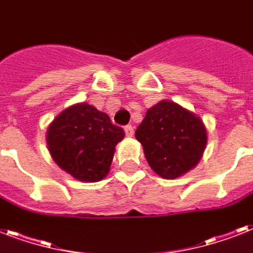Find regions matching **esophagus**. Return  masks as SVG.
<instances>
[{"mask_svg": "<svg viewBox=\"0 0 253 253\" xmlns=\"http://www.w3.org/2000/svg\"><path fill=\"white\" fill-rule=\"evenodd\" d=\"M125 132H126L127 138H132V136H134V127L126 126L125 127Z\"/></svg>", "mask_w": 253, "mask_h": 253, "instance_id": "34e87169", "label": "esophagus"}]
</instances>
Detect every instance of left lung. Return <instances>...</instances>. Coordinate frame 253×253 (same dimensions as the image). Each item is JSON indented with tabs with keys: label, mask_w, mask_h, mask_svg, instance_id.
Masks as SVG:
<instances>
[{
	"label": "left lung",
	"mask_w": 253,
	"mask_h": 253,
	"mask_svg": "<svg viewBox=\"0 0 253 253\" xmlns=\"http://www.w3.org/2000/svg\"><path fill=\"white\" fill-rule=\"evenodd\" d=\"M148 166L163 178H176L200 163L208 143L202 119L173 101L148 109L135 131Z\"/></svg>",
	"instance_id": "8db88e82"
}]
</instances>
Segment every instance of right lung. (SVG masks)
<instances>
[{
    "label": "right lung",
    "instance_id": "right-lung-1",
    "mask_svg": "<svg viewBox=\"0 0 253 253\" xmlns=\"http://www.w3.org/2000/svg\"><path fill=\"white\" fill-rule=\"evenodd\" d=\"M125 131L89 103L63 110L48 126L45 140L51 158L64 172L83 182L101 181L110 170L115 146Z\"/></svg>",
    "mask_w": 253,
    "mask_h": 253
}]
</instances>
